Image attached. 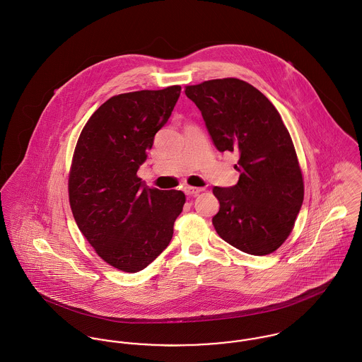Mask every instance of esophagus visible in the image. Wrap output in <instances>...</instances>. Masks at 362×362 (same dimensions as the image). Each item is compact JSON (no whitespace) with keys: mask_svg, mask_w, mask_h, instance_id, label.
<instances>
[{"mask_svg":"<svg viewBox=\"0 0 362 362\" xmlns=\"http://www.w3.org/2000/svg\"><path fill=\"white\" fill-rule=\"evenodd\" d=\"M202 191H204V188H197V187H185L184 188V192L187 195H189V197H195V195H198Z\"/></svg>","mask_w":362,"mask_h":362,"instance_id":"1","label":"esophagus"}]
</instances>
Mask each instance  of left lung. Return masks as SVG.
Returning a JSON list of instances; mask_svg holds the SVG:
<instances>
[{
  "label": "left lung",
  "instance_id": "8db88e82",
  "mask_svg": "<svg viewBox=\"0 0 362 362\" xmlns=\"http://www.w3.org/2000/svg\"><path fill=\"white\" fill-rule=\"evenodd\" d=\"M218 152L238 155V182L214 187L217 234L250 255H267L290 235L304 201V182L291 136L279 111L252 85L213 79L187 86Z\"/></svg>",
  "mask_w": 362,
  "mask_h": 362
}]
</instances>
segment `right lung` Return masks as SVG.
<instances>
[{
  "label": "right lung",
  "mask_w": 362,
  "mask_h": 362,
  "mask_svg": "<svg viewBox=\"0 0 362 362\" xmlns=\"http://www.w3.org/2000/svg\"><path fill=\"white\" fill-rule=\"evenodd\" d=\"M181 86L114 96L86 122L69 173L74 218L108 264L136 273L170 244L182 211L181 191L148 188L136 175Z\"/></svg>",
  "instance_id": "right-lung-1"
}]
</instances>
